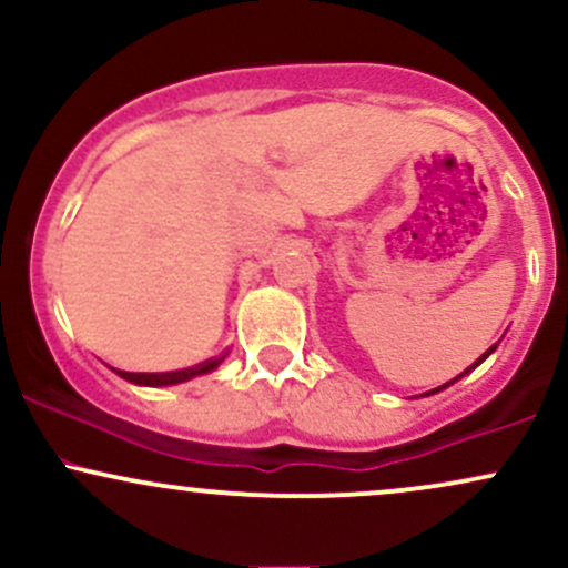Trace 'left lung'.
<instances>
[{
    "mask_svg": "<svg viewBox=\"0 0 568 568\" xmlns=\"http://www.w3.org/2000/svg\"><path fill=\"white\" fill-rule=\"evenodd\" d=\"M494 349H497V344H494V347H491V349H488V352H484V357H478V361H475V363H473V366H470V368H467V371H473L475 366H478V363H484V361H486V357H488V355H491V352H494ZM467 371H462V374H459V376H456V379H462V376H465V374H467ZM456 379H452V382H446V384H443V387H438V389H429V393H425V395L440 393V389H446V387H448V384H454Z\"/></svg>",
    "mask_w": 568,
    "mask_h": 568,
    "instance_id": "8db88e82",
    "label": "left lung"
}]
</instances>
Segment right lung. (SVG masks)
<instances>
[{
    "instance_id": "add662e5",
    "label": "right lung",
    "mask_w": 568,
    "mask_h": 568,
    "mask_svg": "<svg viewBox=\"0 0 568 568\" xmlns=\"http://www.w3.org/2000/svg\"><path fill=\"white\" fill-rule=\"evenodd\" d=\"M221 361H224V357H211V361L197 363V366H192V368L165 371V374H130V371H116V374H120L122 379H128L133 384H146V387H168V384H181V382L192 379V376L207 374V371L216 368Z\"/></svg>"
}]
</instances>
